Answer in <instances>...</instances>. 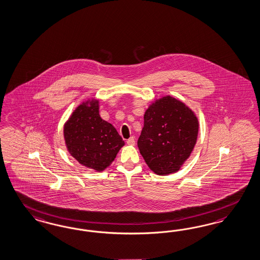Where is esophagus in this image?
Segmentation results:
<instances>
[{"label":"esophagus","instance_id":"esophagus-1","mask_svg":"<svg viewBox=\"0 0 260 260\" xmlns=\"http://www.w3.org/2000/svg\"><path fill=\"white\" fill-rule=\"evenodd\" d=\"M126 144H127V145H131V146H134L135 144V137H131L129 139H127V140H126Z\"/></svg>","mask_w":260,"mask_h":260}]
</instances>
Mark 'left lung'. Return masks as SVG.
<instances>
[{
  "label": "left lung",
  "mask_w": 260,
  "mask_h": 260,
  "mask_svg": "<svg viewBox=\"0 0 260 260\" xmlns=\"http://www.w3.org/2000/svg\"><path fill=\"white\" fill-rule=\"evenodd\" d=\"M199 123L194 112L171 96L152 103L145 112L137 145L144 160L157 175L179 170L197 141Z\"/></svg>",
  "instance_id": "1"
}]
</instances>
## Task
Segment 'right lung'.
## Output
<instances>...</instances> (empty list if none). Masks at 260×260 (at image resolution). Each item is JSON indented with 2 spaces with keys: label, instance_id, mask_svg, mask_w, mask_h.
<instances>
[{
  "label": "right lung",
  "instance_id": "add662e5",
  "mask_svg": "<svg viewBox=\"0 0 260 260\" xmlns=\"http://www.w3.org/2000/svg\"><path fill=\"white\" fill-rule=\"evenodd\" d=\"M64 139L74 158L98 172L108 167L125 145L116 128L100 117L96 100L75 109L64 125Z\"/></svg>",
  "mask_w": 260,
  "mask_h": 260
}]
</instances>
